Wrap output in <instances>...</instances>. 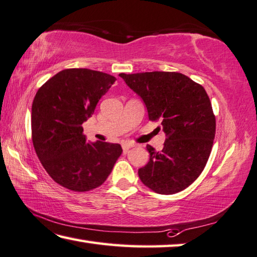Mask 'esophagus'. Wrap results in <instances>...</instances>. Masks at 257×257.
I'll list each match as a JSON object with an SVG mask.
<instances>
[{
  "label": "esophagus",
  "mask_w": 257,
  "mask_h": 257,
  "mask_svg": "<svg viewBox=\"0 0 257 257\" xmlns=\"http://www.w3.org/2000/svg\"><path fill=\"white\" fill-rule=\"evenodd\" d=\"M135 145L134 144H132V143H128V142H124L123 144H122V149H123V153H128V151L132 147H134Z\"/></svg>",
  "instance_id": "obj_1"
}]
</instances>
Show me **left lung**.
I'll use <instances>...</instances> for the list:
<instances>
[{
  "label": "left lung",
  "instance_id": "8db88e82",
  "mask_svg": "<svg viewBox=\"0 0 257 257\" xmlns=\"http://www.w3.org/2000/svg\"><path fill=\"white\" fill-rule=\"evenodd\" d=\"M142 97L151 121L160 120L166 135L156 152L147 145L149 162L138 170L152 191L174 194L191 185L206 166L216 135V116L202 85L176 72L119 74Z\"/></svg>",
  "mask_w": 257,
  "mask_h": 257
}]
</instances>
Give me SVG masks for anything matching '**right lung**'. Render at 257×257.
Returning <instances> with one entry per match:
<instances>
[{"label":"right lung","instance_id":"right-lung-1","mask_svg":"<svg viewBox=\"0 0 257 257\" xmlns=\"http://www.w3.org/2000/svg\"><path fill=\"white\" fill-rule=\"evenodd\" d=\"M116 78L87 68L59 72L41 86L32 102V144L56 183L86 192L104 183L122 153L119 144H88L82 123Z\"/></svg>","mask_w":257,"mask_h":257}]
</instances>
